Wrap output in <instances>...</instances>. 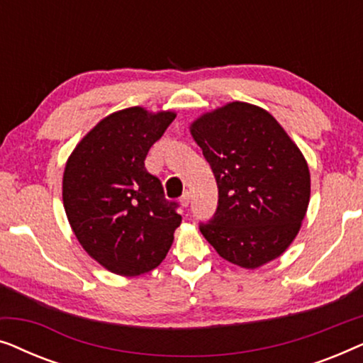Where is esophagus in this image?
Wrapping results in <instances>:
<instances>
[{
    "label": "esophagus",
    "mask_w": 363,
    "mask_h": 363,
    "mask_svg": "<svg viewBox=\"0 0 363 363\" xmlns=\"http://www.w3.org/2000/svg\"><path fill=\"white\" fill-rule=\"evenodd\" d=\"M190 200H191V195H190V191H185L182 195V198H180V203H182V206L183 208H186L188 205H190Z\"/></svg>",
    "instance_id": "obj_1"
}]
</instances>
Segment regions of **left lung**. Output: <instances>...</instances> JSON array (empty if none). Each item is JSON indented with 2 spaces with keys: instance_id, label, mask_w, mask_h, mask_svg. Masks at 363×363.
<instances>
[{
  "instance_id": "8db88e82",
  "label": "left lung",
  "mask_w": 363,
  "mask_h": 363,
  "mask_svg": "<svg viewBox=\"0 0 363 363\" xmlns=\"http://www.w3.org/2000/svg\"><path fill=\"white\" fill-rule=\"evenodd\" d=\"M210 163L218 206L201 235L223 259L256 269L284 252L304 220L311 175L304 155L264 108L231 102L191 123Z\"/></svg>"
}]
</instances>
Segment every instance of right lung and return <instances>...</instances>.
Wrapping results in <instances>:
<instances>
[{
	"label": "right lung",
	"mask_w": 363,
	"mask_h": 363,
	"mask_svg": "<svg viewBox=\"0 0 363 363\" xmlns=\"http://www.w3.org/2000/svg\"><path fill=\"white\" fill-rule=\"evenodd\" d=\"M175 118L128 107L102 118L69 157L62 201L74 235L106 269L148 272L165 259L182 223L145 158Z\"/></svg>",
	"instance_id": "1"
}]
</instances>
